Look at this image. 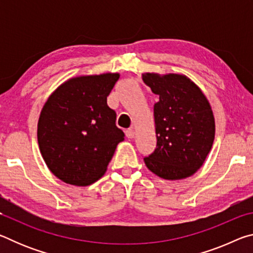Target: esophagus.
<instances>
[{"label": "esophagus", "mask_w": 253, "mask_h": 253, "mask_svg": "<svg viewBox=\"0 0 253 253\" xmlns=\"http://www.w3.org/2000/svg\"><path fill=\"white\" fill-rule=\"evenodd\" d=\"M125 134H126V137H127V138L131 139V138H134V136H135V131H134V129H131V128H129V129H127V130L125 131Z\"/></svg>", "instance_id": "1"}]
</instances>
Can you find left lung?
Here are the masks:
<instances>
[{"label": "left lung", "instance_id": "8db88e82", "mask_svg": "<svg viewBox=\"0 0 253 253\" xmlns=\"http://www.w3.org/2000/svg\"><path fill=\"white\" fill-rule=\"evenodd\" d=\"M142 78L158 97L154 105L156 148L144 158L145 164L164 179L191 176L213 145L215 122L210 102L184 75L146 72Z\"/></svg>", "mask_w": 253, "mask_h": 253}]
</instances>
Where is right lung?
<instances>
[{
    "instance_id": "add662e5",
    "label": "right lung",
    "mask_w": 253,
    "mask_h": 253,
    "mask_svg": "<svg viewBox=\"0 0 253 253\" xmlns=\"http://www.w3.org/2000/svg\"><path fill=\"white\" fill-rule=\"evenodd\" d=\"M119 74L79 76L51 93L38 122V143L48 169L77 186L98 181L107 170L124 132L107 97Z\"/></svg>"
}]
</instances>
